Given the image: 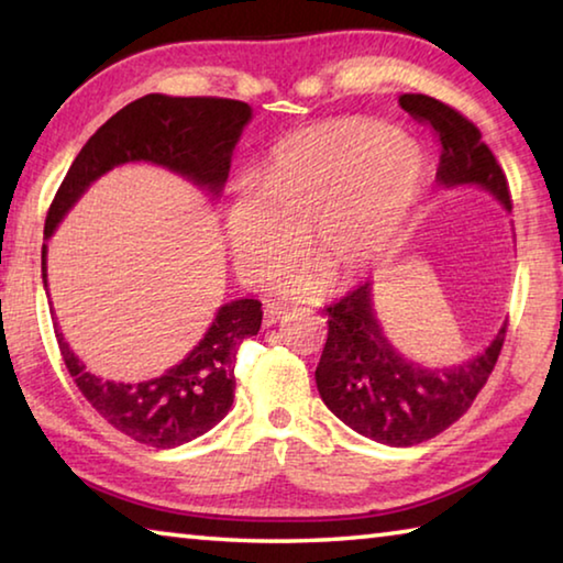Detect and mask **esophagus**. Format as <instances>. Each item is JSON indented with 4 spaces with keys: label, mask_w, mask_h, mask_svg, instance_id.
<instances>
[{
    "label": "esophagus",
    "mask_w": 563,
    "mask_h": 563,
    "mask_svg": "<svg viewBox=\"0 0 563 563\" xmlns=\"http://www.w3.org/2000/svg\"><path fill=\"white\" fill-rule=\"evenodd\" d=\"M283 318H288V310L280 308V305L271 302L268 308H265V325H275V322H280Z\"/></svg>",
    "instance_id": "esophagus-1"
}]
</instances>
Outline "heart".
I'll return each instance as SVG.
<instances>
[{
  "label": "heart",
  "mask_w": 563,
  "mask_h": 563,
  "mask_svg": "<svg viewBox=\"0 0 563 563\" xmlns=\"http://www.w3.org/2000/svg\"><path fill=\"white\" fill-rule=\"evenodd\" d=\"M417 141L369 119H338L275 146L265 180L245 178L228 203V243L241 278L265 285L298 258L310 233L318 268L278 283L316 295L352 283L385 258L424 184Z\"/></svg>",
  "instance_id": "1"
}]
</instances>
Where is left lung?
Wrapping results in <instances>:
<instances>
[{"mask_svg": "<svg viewBox=\"0 0 563 563\" xmlns=\"http://www.w3.org/2000/svg\"><path fill=\"white\" fill-rule=\"evenodd\" d=\"M399 107L415 121L430 123L440 139L437 180L442 186L476 184L511 211L507 176L470 119L424 93H402ZM325 312L328 342L316 369L322 402L350 430L389 446L427 442L454 424L487 385L507 335L504 325L476 357L432 369L399 355L385 338L373 308V283L357 285Z\"/></svg>", "mask_w": 563, "mask_h": 563, "instance_id": "obj_1", "label": "left lung"}]
</instances>
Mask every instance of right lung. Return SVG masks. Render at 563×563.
<instances>
[{"instance_id": "1", "label": "right lung", "mask_w": 563, "mask_h": 563, "mask_svg": "<svg viewBox=\"0 0 563 563\" xmlns=\"http://www.w3.org/2000/svg\"><path fill=\"white\" fill-rule=\"evenodd\" d=\"M247 121L251 107L235 99L146 93L131 101L113 113L74 158L46 213L44 238L56 231L93 180L131 161L164 166L218 196ZM42 278L46 288V245L42 247ZM261 322L258 300L225 302L184 362L166 369V375L133 385L91 375L71 352L56 320L54 332L79 393L113 430L156 450H170L213 430L228 415L235 397L238 347L245 338L258 335Z\"/></svg>"}]
</instances>
